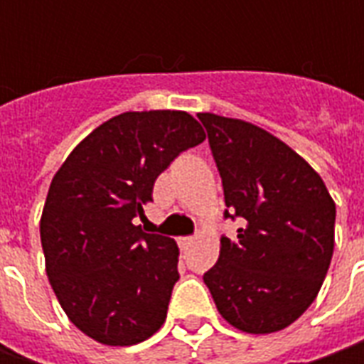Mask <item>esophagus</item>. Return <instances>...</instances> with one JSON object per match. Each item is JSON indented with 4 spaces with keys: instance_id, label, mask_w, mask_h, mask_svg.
<instances>
[{
    "instance_id": "esophagus-1",
    "label": "esophagus",
    "mask_w": 364,
    "mask_h": 364,
    "mask_svg": "<svg viewBox=\"0 0 364 364\" xmlns=\"http://www.w3.org/2000/svg\"><path fill=\"white\" fill-rule=\"evenodd\" d=\"M178 243H180L182 249H188L190 245L194 243V237H180V239H178Z\"/></svg>"
}]
</instances>
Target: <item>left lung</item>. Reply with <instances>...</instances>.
Segmentation results:
<instances>
[{
  "label": "left lung",
  "mask_w": 364,
  "mask_h": 364,
  "mask_svg": "<svg viewBox=\"0 0 364 364\" xmlns=\"http://www.w3.org/2000/svg\"><path fill=\"white\" fill-rule=\"evenodd\" d=\"M225 190V217L243 218L220 239L204 273L218 314L249 334L296 322L316 300L334 251L336 204L314 168L269 132L198 113Z\"/></svg>",
  "instance_id": "obj_1"
}]
</instances>
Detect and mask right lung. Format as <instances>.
<instances>
[{
  "mask_svg": "<svg viewBox=\"0 0 364 364\" xmlns=\"http://www.w3.org/2000/svg\"><path fill=\"white\" fill-rule=\"evenodd\" d=\"M204 139L186 111H127L92 129L52 178L40 218L46 275L92 341L144 343L166 322L180 249L133 220L170 161Z\"/></svg>",
  "mask_w": 364,
  "mask_h": 364,
  "instance_id": "right-lung-1",
  "label": "right lung"
}]
</instances>
